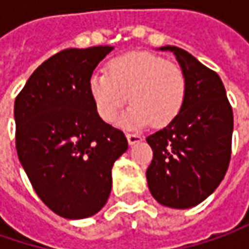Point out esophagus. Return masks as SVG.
Masks as SVG:
<instances>
[{
	"instance_id": "obj_1",
	"label": "esophagus",
	"mask_w": 249,
	"mask_h": 249,
	"mask_svg": "<svg viewBox=\"0 0 249 249\" xmlns=\"http://www.w3.org/2000/svg\"><path fill=\"white\" fill-rule=\"evenodd\" d=\"M126 139H128V143L132 146L135 145V143H139L143 138L141 135H138V134H126Z\"/></svg>"
}]
</instances>
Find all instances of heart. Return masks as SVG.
Instances as JSON below:
<instances>
[{"label":"heart","instance_id":"heart-1","mask_svg":"<svg viewBox=\"0 0 249 249\" xmlns=\"http://www.w3.org/2000/svg\"><path fill=\"white\" fill-rule=\"evenodd\" d=\"M89 92L99 115L113 123L126 100L132 106L121 118L125 126L170 124L187 96V78L181 67L163 57L134 51L115 57L106 72L90 76Z\"/></svg>","mask_w":249,"mask_h":249}]
</instances>
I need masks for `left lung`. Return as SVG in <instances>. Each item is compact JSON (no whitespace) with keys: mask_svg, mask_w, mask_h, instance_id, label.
I'll list each match as a JSON object with an SVG mask.
<instances>
[{"mask_svg":"<svg viewBox=\"0 0 249 249\" xmlns=\"http://www.w3.org/2000/svg\"><path fill=\"white\" fill-rule=\"evenodd\" d=\"M171 51L187 78V96L179 114L146 138L153 159L146 170L149 191L174 209L199 205L219 187L231 156L232 108L220 76L188 51Z\"/></svg>","mask_w":249,"mask_h":249,"instance_id":"8db88e82","label":"left lung"}]
</instances>
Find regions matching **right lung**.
<instances>
[{"instance_id":"obj_1","label":"right lung","mask_w":249,"mask_h":249,"mask_svg":"<svg viewBox=\"0 0 249 249\" xmlns=\"http://www.w3.org/2000/svg\"><path fill=\"white\" fill-rule=\"evenodd\" d=\"M113 49L62 50L30 75L15 100L19 161L38 198L65 219L103 208L114 161L128 149L124 132L100 118L89 92L93 71Z\"/></svg>"}]
</instances>
